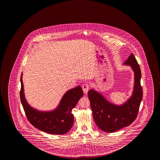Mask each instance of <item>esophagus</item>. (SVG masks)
Wrapping results in <instances>:
<instances>
[{"label":"esophagus","mask_w":160,"mask_h":160,"mask_svg":"<svg viewBox=\"0 0 160 160\" xmlns=\"http://www.w3.org/2000/svg\"><path fill=\"white\" fill-rule=\"evenodd\" d=\"M89 87H90V85H89V84H88V83H85V84H83V85L82 86V90H83V92H84L85 94H87L88 92L89 91Z\"/></svg>","instance_id":"obj_1"}]
</instances>
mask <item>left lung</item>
I'll return each mask as SVG.
<instances>
[{"mask_svg":"<svg viewBox=\"0 0 160 160\" xmlns=\"http://www.w3.org/2000/svg\"><path fill=\"white\" fill-rule=\"evenodd\" d=\"M124 64L132 67L135 79L133 93L126 103L120 106L114 105L93 89L90 90L88 94L95 122L100 129L108 133L118 131L133 123L137 117L142 100L141 71L133 53Z\"/></svg>","mask_w":160,"mask_h":160,"instance_id":"left-lung-1","label":"left lung"}]
</instances>
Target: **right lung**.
I'll use <instances>...</instances> for the list:
<instances>
[{"mask_svg": "<svg viewBox=\"0 0 160 160\" xmlns=\"http://www.w3.org/2000/svg\"><path fill=\"white\" fill-rule=\"evenodd\" d=\"M21 82V101L27 118L32 125L49 134H63L68 132L73 124L72 110L84 95L81 87L78 86L66 92L55 110L42 112L32 108L27 103L24 98L22 77Z\"/></svg>", "mask_w": 160, "mask_h": 160, "instance_id": "add662e5", "label": "right lung"}]
</instances>
